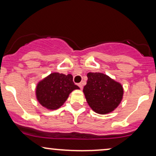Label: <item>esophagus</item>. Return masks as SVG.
Instances as JSON below:
<instances>
[{
	"label": "esophagus",
	"instance_id": "1",
	"mask_svg": "<svg viewBox=\"0 0 156 156\" xmlns=\"http://www.w3.org/2000/svg\"><path fill=\"white\" fill-rule=\"evenodd\" d=\"M78 87H80V89H83V83H78Z\"/></svg>",
	"mask_w": 156,
	"mask_h": 156
}]
</instances>
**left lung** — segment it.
Segmentation results:
<instances>
[{"instance_id":"obj_1","label":"left lung","mask_w":156,"mask_h":156,"mask_svg":"<svg viewBox=\"0 0 156 156\" xmlns=\"http://www.w3.org/2000/svg\"><path fill=\"white\" fill-rule=\"evenodd\" d=\"M83 92L94 112L105 114L113 112L122 99V86L101 73H89Z\"/></svg>"}]
</instances>
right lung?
Segmentation results:
<instances>
[{
	"label": "right lung",
	"instance_id": "add662e5",
	"mask_svg": "<svg viewBox=\"0 0 156 156\" xmlns=\"http://www.w3.org/2000/svg\"><path fill=\"white\" fill-rule=\"evenodd\" d=\"M79 89L75 85L72 75L53 73L39 82L36 88V96L42 106L55 110L64 104L73 90Z\"/></svg>",
	"mask_w": 156,
	"mask_h": 156
}]
</instances>
